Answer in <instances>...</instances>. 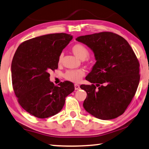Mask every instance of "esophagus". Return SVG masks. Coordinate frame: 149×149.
<instances>
[{
  "instance_id": "esophagus-1",
  "label": "esophagus",
  "mask_w": 149,
  "mask_h": 149,
  "mask_svg": "<svg viewBox=\"0 0 149 149\" xmlns=\"http://www.w3.org/2000/svg\"><path fill=\"white\" fill-rule=\"evenodd\" d=\"M74 88L75 90H79L80 89V86L79 84H74Z\"/></svg>"
}]
</instances>
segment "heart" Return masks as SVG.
I'll list each match as a JSON object with an SVG mask.
<instances>
[{
  "label": "heart",
  "mask_w": 149,
  "mask_h": 149,
  "mask_svg": "<svg viewBox=\"0 0 149 149\" xmlns=\"http://www.w3.org/2000/svg\"><path fill=\"white\" fill-rule=\"evenodd\" d=\"M72 52L80 60H85L89 56V51L84 45L77 43L72 46ZM63 54H61L58 58V63L60 64L62 62ZM84 75L83 70H69L65 73L64 77L66 80L73 82H79Z\"/></svg>",
  "instance_id": "heart-1"
}]
</instances>
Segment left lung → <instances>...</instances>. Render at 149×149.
Here are the masks:
<instances>
[{
	"mask_svg": "<svg viewBox=\"0 0 149 149\" xmlns=\"http://www.w3.org/2000/svg\"><path fill=\"white\" fill-rule=\"evenodd\" d=\"M76 40L93 52L96 62L82 84L86 92L83 107L95 118L108 120L122 115L139 83V63L129 43L118 34L104 31Z\"/></svg>",
	"mask_w": 149,
	"mask_h": 149,
	"instance_id": "left-lung-1",
	"label": "left lung"
}]
</instances>
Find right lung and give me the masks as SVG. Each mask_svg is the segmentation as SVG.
<instances>
[{
	"label": "right lung",
	"mask_w": 149,
	"mask_h": 149,
	"mask_svg": "<svg viewBox=\"0 0 149 149\" xmlns=\"http://www.w3.org/2000/svg\"><path fill=\"white\" fill-rule=\"evenodd\" d=\"M65 33L47 34L24 41L19 45L11 65L13 89L22 108L38 118L58 113L65 97L74 91V84L50 81L49 72L58 68V58L72 40Z\"/></svg>",
	"instance_id": "right-lung-1"
}]
</instances>
